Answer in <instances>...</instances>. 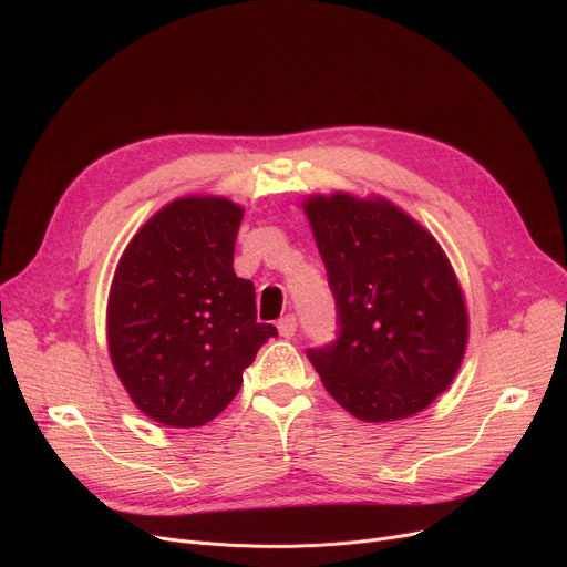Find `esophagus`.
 I'll return each instance as SVG.
<instances>
[{
  "label": "esophagus",
  "instance_id": "34e87169",
  "mask_svg": "<svg viewBox=\"0 0 567 567\" xmlns=\"http://www.w3.org/2000/svg\"><path fill=\"white\" fill-rule=\"evenodd\" d=\"M296 329H299V321H296L293 315H287L278 321V331L282 338H293L296 336Z\"/></svg>",
  "mask_w": 567,
  "mask_h": 567
}]
</instances>
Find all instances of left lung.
I'll list each match as a JSON object with an SVG mask.
<instances>
[{"label":"left lung","mask_w":567,"mask_h":567,"mask_svg":"<svg viewBox=\"0 0 567 567\" xmlns=\"http://www.w3.org/2000/svg\"><path fill=\"white\" fill-rule=\"evenodd\" d=\"M303 206L338 312V338L308 349L326 391L365 423L423 411L449 389L466 347L453 266L389 202L336 193Z\"/></svg>","instance_id":"left-lung-1"}]
</instances>
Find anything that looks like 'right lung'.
<instances>
[{
	"mask_svg": "<svg viewBox=\"0 0 567 567\" xmlns=\"http://www.w3.org/2000/svg\"><path fill=\"white\" fill-rule=\"evenodd\" d=\"M244 208L220 197L167 204L128 244L107 301L114 370L142 413L199 427L236 398L259 347L255 285L234 274Z\"/></svg>",
	"mask_w": 567,
	"mask_h": 567,
	"instance_id": "1",
	"label": "right lung"
}]
</instances>
